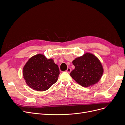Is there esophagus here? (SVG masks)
<instances>
[{
	"label": "esophagus",
	"mask_w": 125,
	"mask_h": 125,
	"mask_svg": "<svg viewBox=\"0 0 125 125\" xmlns=\"http://www.w3.org/2000/svg\"><path fill=\"white\" fill-rule=\"evenodd\" d=\"M71 70H71V69L70 68H68L66 71V72L68 73H70L71 72Z\"/></svg>",
	"instance_id": "esophagus-1"
}]
</instances>
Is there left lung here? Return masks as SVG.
Listing matches in <instances>:
<instances>
[{
  "instance_id": "obj_1",
  "label": "left lung",
  "mask_w": 125,
  "mask_h": 125,
  "mask_svg": "<svg viewBox=\"0 0 125 125\" xmlns=\"http://www.w3.org/2000/svg\"><path fill=\"white\" fill-rule=\"evenodd\" d=\"M75 69L70 73L71 76L78 84L88 87L96 84L103 73V69L98 58L91 53H86L73 61Z\"/></svg>"
}]
</instances>
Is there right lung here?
<instances>
[{"label":"right lung","instance_id":"1","mask_svg":"<svg viewBox=\"0 0 125 125\" xmlns=\"http://www.w3.org/2000/svg\"><path fill=\"white\" fill-rule=\"evenodd\" d=\"M59 70L53 59L43 54L31 57L23 68V75L27 84L37 91H45L57 81Z\"/></svg>","mask_w":125,"mask_h":125}]
</instances>
